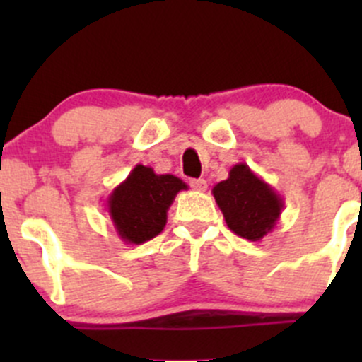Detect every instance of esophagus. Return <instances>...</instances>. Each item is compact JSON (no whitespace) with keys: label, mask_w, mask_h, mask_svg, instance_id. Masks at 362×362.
Returning <instances> with one entry per match:
<instances>
[{"label":"esophagus","mask_w":362,"mask_h":362,"mask_svg":"<svg viewBox=\"0 0 362 362\" xmlns=\"http://www.w3.org/2000/svg\"><path fill=\"white\" fill-rule=\"evenodd\" d=\"M189 184H191V187L194 189V191H206V180H204V178H192L191 182H189Z\"/></svg>","instance_id":"34e87169"}]
</instances>
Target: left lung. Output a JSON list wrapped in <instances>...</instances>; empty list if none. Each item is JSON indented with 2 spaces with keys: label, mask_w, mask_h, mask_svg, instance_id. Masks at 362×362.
<instances>
[{
  "label": "left lung",
  "mask_w": 362,
  "mask_h": 362,
  "mask_svg": "<svg viewBox=\"0 0 362 362\" xmlns=\"http://www.w3.org/2000/svg\"><path fill=\"white\" fill-rule=\"evenodd\" d=\"M226 224L235 235L261 242L275 229L284 210V198L259 178L245 163L235 164L229 177L211 189Z\"/></svg>",
  "instance_id": "1"
}]
</instances>
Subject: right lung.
I'll return each instance as SVG.
<instances>
[{
    "label": "right lung",
    "instance_id": "1",
    "mask_svg": "<svg viewBox=\"0 0 362 362\" xmlns=\"http://www.w3.org/2000/svg\"><path fill=\"white\" fill-rule=\"evenodd\" d=\"M184 189L187 184L175 175H158L151 166L136 164L107 199L119 238L131 245L156 238L166 226L175 196Z\"/></svg>",
    "mask_w": 362,
    "mask_h": 362
}]
</instances>
